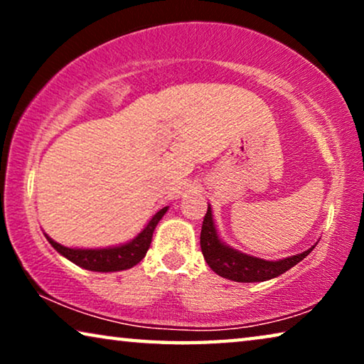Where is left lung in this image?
Instances as JSON below:
<instances>
[{
  "mask_svg": "<svg viewBox=\"0 0 364 364\" xmlns=\"http://www.w3.org/2000/svg\"><path fill=\"white\" fill-rule=\"evenodd\" d=\"M316 243L308 250L296 253V255L280 258V260H265L248 253H243L237 248H232L222 240L218 235L217 225L213 222L212 207L208 205L205 217H203L202 232H200V248L205 258L207 265L212 268L217 275L227 280L240 282V283H253V282H267L272 278L280 277L282 273L290 270L303 258L308 257Z\"/></svg>",
  "mask_w": 364,
  "mask_h": 364,
  "instance_id": "left-lung-1",
  "label": "left lung"
}]
</instances>
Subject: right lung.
Returning a JSON list of instances; mask_svg holds the SVG:
<instances>
[{
    "instance_id": "1",
    "label": "right lung",
    "mask_w": 364,
    "mask_h": 364,
    "mask_svg": "<svg viewBox=\"0 0 364 364\" xmlns=\"http://www.w3.org/2000/svg\"><path fill=\"white\" fill-rule=\"evenodd\" d=\"M167 210L168 207L161 208V210L154 213L151 220L147 222V225L144 227L142 230L132 238V240H129L126 243H119V245H114V247L71 248L54 242L51 237L46 235V233H44V237H46V240L51 243L54 250L61 253V255L64 258H68L69 262L76 263L77 267L86 268V270H91V272H101V273L121 272L137 265V263L146 257V253L152 242V233L156 230L159 220L166 215Z\"/></svg>"
}]
</instances>
